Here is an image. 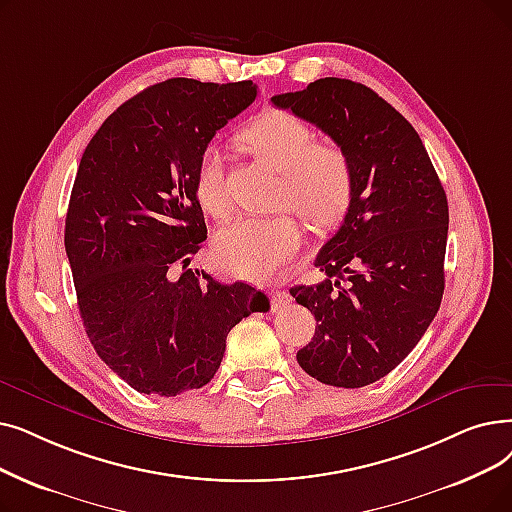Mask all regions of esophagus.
Returning <instances> with one entry per match:
<instances>
[{"label": "esophagus", "instance_id": "esophagus-1", "mask_svg": "<svg viewBox=\"0 0 512 512\" xmlns=\"http://www.w3.org/2000/svg\"><path fill=\"white\" fill-rule=\"evenodd\" d=\"M268 295H270V303H272V309H274V311L284 309V307H288V305L293 303L291 295H288L286 291H270Z\"/></svg>", "mask_w": 512, "mask_h": 512}]
</instances>
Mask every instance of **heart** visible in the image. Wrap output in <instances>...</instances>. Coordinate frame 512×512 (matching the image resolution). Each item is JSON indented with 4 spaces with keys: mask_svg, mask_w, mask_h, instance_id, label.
Segmentation results:
<instances>
[{
    "mask_svg": "<svg viewBox=\"0 0 512 512\" xmlns=\"http://www.w3.org/2000/svg\"><path fill=\"white\" fill-rule=\"evenodd\" d=\"M259 161L280 173L276 205H286L314 228L339 224L351 207L355 173L339 144H316L307 123L284 110L257 117L240 136ZM196 196L213 217L230 211L224 169L215 148H207L196 167ZM301 247L297 221L278 213L272 217H238L215 234L213 255L221 270L244 280H268Z\"/></svg>",
    "mask_w": 512,
    "mask_h": 512,
    "instance_id": "1",
    "label": "heart"
}]
</instances>
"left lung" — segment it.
<instances>
[{"label":"left lung","mask_w":512,"mask_h":512,"mask_svg":"<svg viewBox=\"0 0 512 512\" xmlns=\"http://www.w3.org/2000/svg\"><path fill=\"white\" fill-rule=\"evenodd\" d=\"M272 102L320 127L355 173L351 207L316 257L326 278L291 288L318 322L297 362L324 385L366 387L406 358L437 314L446 190L416 129L370 87L326 77Z\"/></svg>","instance_id":"8db88e82"}]
</instances>
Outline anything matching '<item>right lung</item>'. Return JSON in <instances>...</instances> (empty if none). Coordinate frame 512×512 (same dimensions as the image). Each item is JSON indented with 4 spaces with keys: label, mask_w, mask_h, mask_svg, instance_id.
Masks as SVG:
<instances>
[{
    "label": "right lung",
    "mask_w": 512,
    "mask_h": 512,
    "mask_svg": "<svg viewBox=\"0 0 512 512\" xmlns=\"http://www.w3.org/2000/svg\"><path fill=\"white\" fill-rule=\"evenodd\" d=\"M255 98L253 81L150 85L102 123L81 157L64 226L79 314L100 360L140 393L207 385L228 332L270 309L249 284L186 270L207 238L198 159Z\"/></svg>",
    "instance_id": "add662e5"
}]
</instances>
